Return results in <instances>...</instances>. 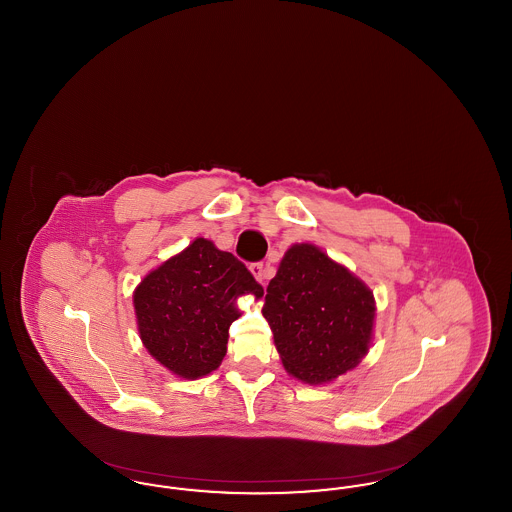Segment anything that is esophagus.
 I'll use <instances>...</instances> for the list:
<instances>
[{
	"mask_svg": "<svg viewBox=\"0 0 512 512\" xmlns=\"http://www.w3.org/2000/svg\"><path fill=\"white\" fill-rule=\"evenodd\" d=\"M249 270H251V274L255 276V280H257V282L265 284V280L268 278V272L267 267H265L263 263H251V265H249Z\"/></svg>",
	"mask_w": 512,
	"mask_h": 512,
	"instance_id": "obj_1",
	"label": "esophagus"
}]
</instances>
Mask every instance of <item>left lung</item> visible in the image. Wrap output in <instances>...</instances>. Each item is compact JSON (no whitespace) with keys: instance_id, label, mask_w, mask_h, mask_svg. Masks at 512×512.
Segmentation results:
<instances>
[{"instance_id":"8db88e82","label":"left lung","mask_w":512,"mask_h":512,"mask_svg":"<svg viewBox=\"0 0 512 512\" xmlns=\"http://www.w3.org/2000/svg\"><path fill=\"white\" fill-rule=\"evenodd\" d=\"M263 317L286 372L318 386L363 361L376 301L361 278L320 247L293 244L268 282Z\"/></svg>"}]
</instances>
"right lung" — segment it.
Returning <instances> with one entry per match:
<instances>
[{"mask_svg":"<svg viewBox=\"0 0 512 512\" xmlns=\"http://www.w3.org/2000/svg\"><path fill=\"white\" fill-rule=\"evenodd\" d=\"M263 297L261 284L232 253L205 238L153 268L134 290L147 353L172 374L197 380L219 368L228 328L242 315L238 297Z\"/></svg>","mask_w":512,"mask_h":512,"instance_id":"right-lung-1","label":"right lung"}]
</instances>
